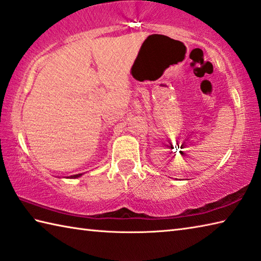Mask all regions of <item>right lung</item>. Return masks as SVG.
<instances>
[{
  "instance_id": "right-lung-1",
  "label": "right lung",
  "mask_w": 261,
  "mask_h": 261,
  "mask_svg": "<svg viewBox=\"0 0 261 261\" xmlns=\"http://www.w3.org/2000/svg\"><path fill=\"white\" fill-rule=\"evenodd\" d=\"M82 174H77V175H71L69 177H67V178H78V177H81Z\"/></svg>"
}]
</instances>
